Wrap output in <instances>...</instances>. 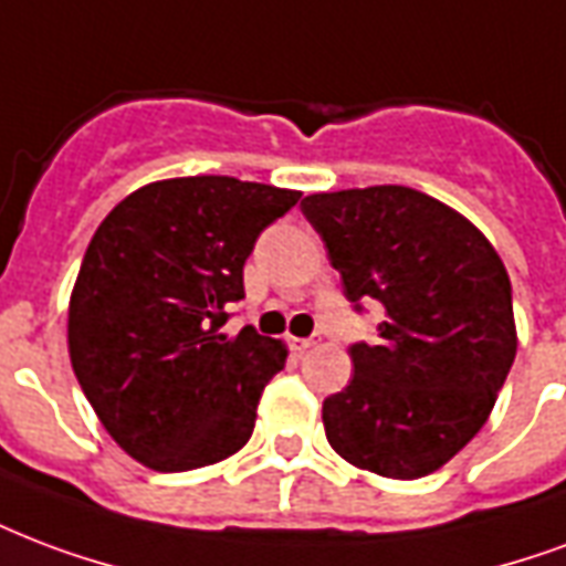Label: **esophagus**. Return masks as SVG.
Listing matches in <instances>:
<instances>
[{"label": "esophagus", "instance_id": "34e87169", "mask_svg": "<svg viewBox=\"0 0 566 566\" xmlns=\"http://www.w3.org/2000/svg\"><path fill=\"white\" fill-rule=\"evenodd\" d=\"M312 345H315L312 338H291V347H294L296 354H303V350H308Z\"/></svg>", "mask_w": 566, "mask_h": 566}]
</instances>
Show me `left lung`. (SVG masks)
<instances>
[{
	"label": "left lung",
	"instance_id": "obj_1",
	"mask_svg": "<svg viewBox=\"0 0 566 566\" xmlns=\"http://www.w3.org/2000/svg\"><path fill=\"white\" fill-rule=\"evenodd\" d=\"M345 296L384 305L378 338L350 345L354 378L324 399L326 441L371 474L417 480L471 441L516 359L513 291L492 242L405 186L308 195Z\"/></svg>",
	"mask_w": 566,
	"mask_h": 566
}]
</instances>
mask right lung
Segmentation results:
<instances>
[{
  "label": "right lung",
  "mask_w": 566,
  "mask_h": 566,
  "mask_svg": "<svg viewBox=\"0 0 566 566\" xmlns=\"http://www.w3.org/2000/svg\"><path fill=\"white\" fill-rule=\"evenodd\" d=\"M296 200L233 177L161 179L95 230L71 291V366L113 441L146 468L216 464L254 432L287 347L224 324L261 230Z\"/></svg>",
  "instance_id": "right-lung-1"
}]
</instances>
